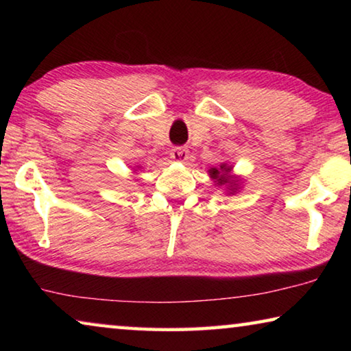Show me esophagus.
Returning a JSON list of instances; mask_svg holds the SVG:
<instances>
[{"label": "esophagus", "instance_id": "1", "mask_svg": "<svg viewBox=\"0 0 351 351\" xmlns=\"http://www.w3.org/2000/svg\"><path fill=\"white\" fill-rule=\"evenodd\" d=\"M189 156V150L186 147H173L170 150V158L175 161H186Z\"/></svg>", "mask_w": 351, "mask_h": 351}]
</instances>
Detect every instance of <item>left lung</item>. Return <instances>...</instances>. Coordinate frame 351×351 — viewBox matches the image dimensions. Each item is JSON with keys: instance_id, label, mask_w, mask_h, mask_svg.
Segmentation results:
<instances>
[{"instance_id": "left-lung-1", "label": "left lung", "mask_w": 351, "mask_h": 351, "mask_svg": "<svg viewBox=\"0 0 351 351\" xmlns=\"http://www.w3.org/2000/svg\"><path fill=\"white\" fill-rule=\"evenodd\" d=\"M229 170H230L229 167H226V165H221V171H223V173H219V171H218L217 169H212L210 173H212L213 178H217L218 184H228V182L234 184L235 181H229L230 178H228V171H229Z\"/></svg>"}]
</instances>
